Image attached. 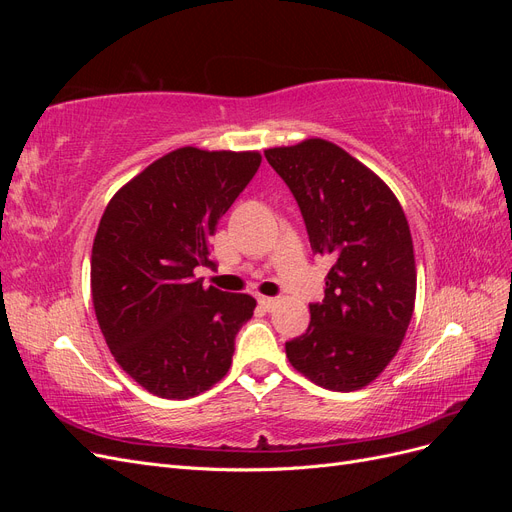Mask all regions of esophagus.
Segmentation results:
<instances>
[{
	"label": "esophagus",
	"instance_id": "obj_1",
	"mask_svg": "<svg viewBox=\"0 0 512 512\" xmlns=\"http://www.w3.org/2000/svg\"><path fill=\"white\" fill-rule=\"evenodd\" d=\"M258 303H260V307H265L267 312H269V309H273L277 305V299H273V297H260Z\"/></svg>",
	"mask_w": 512,
	"mask_h": 512
}]
</instances>
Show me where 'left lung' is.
<instances>
[{
  "instance_id": "8db88e82",
  "label": "left lung",
  "mask_w": 512,
  "mask_h": 512,
  "mask_svg": "<svg viewBox=\"0 0 512 512\" xmlns=\"http://www.w3.org/2000/svg\"><path fill=\"white\" fill-rule=\"evenodd\" d=\"M303 213L314 254L329 256L322 303L286 342L290 365L329 391H359L393 361L414 312L406 213L374 170L324 138L265 149Z\"/></svg>"
}]
</instances>
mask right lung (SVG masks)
I'll list each match as a JSON object with an SVG mask.
<instances>
[{"mask_svg":"<svg viewBox=\"0 0 512 512\" xmlns=\"http://www.w3.org/2000/svg\"><path fill=\"white\" fill-rule=\"evenodd\" d=\"M258 151L179 147L115 192L91 247V299L119 367L164 399L209 391L230 369L250 294L196 280L209 241L256 175Z\"/></svg>","mask_w":512,"mask_h":512,"instance_id":"add662e5","label":"right lung"}]
</instances>
